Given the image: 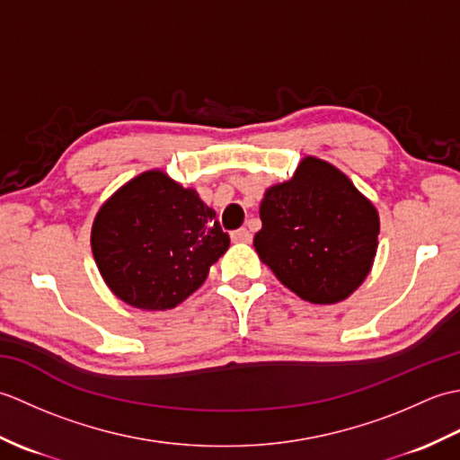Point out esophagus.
Here are the masks:
<instances>
[{
    "mask_svg": "<svg viewBox=\"0 0 460 460\" xmlns=\"http://www.w3.org/2000/svg\"><path fill=\"white\" fill-rule=\"evenodd\" d=\"M231 239L235 243H251L252 235H251V231L247 227H241V229L231 233Z\"/></svg>",
    "mask_w": 460,
    "mask_h": 460,
    "instance_id": "1",
    "label": "esophagus"
}]
</instances>
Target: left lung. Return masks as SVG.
<instances>
[{"label":"left lung","instance_id":"obj_1","mask_svg":"<svg viewBox=\"0 0 460 460\" xmlns=\"http://www.w3.org/2000/svg\"><path fill=\"white\" fill-rule=\"evenodd\" d=\"M259 259L302 300H346L374 267L379 213L336 165L306 155L261 201Z\"/></svg>","mask_w":460,"mask_h":460}]
</instances>
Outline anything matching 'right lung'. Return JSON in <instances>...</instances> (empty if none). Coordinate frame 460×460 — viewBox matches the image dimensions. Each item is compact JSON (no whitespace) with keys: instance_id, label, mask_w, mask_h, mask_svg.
<instances>
[{"instance_id":"1","label":"right lung","mask_w":460,"mask_h":460,"mask_svg":"<svg viewBox=\"0 0 460 460\" xmlns=\"http://www.w3.org/2000/svg\"><path fill=\"white\" fill-rule=\"evenodd\" d=\"M91 247L114 296L138 310H172L203 285L229 235L198 191L148 170L101 205Z\"/></svg>"}]
</instances>
